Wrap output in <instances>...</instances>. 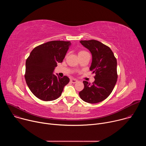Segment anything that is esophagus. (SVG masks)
Masks as SVG:
<instances>
[{
	"instance_id": "esophagus-1",
	"label": "esophagus",
	"mask_w": 146,
	"mask_h": 146,
	"mask_svg": "<svg viewBox=\"0 0 146 146\" xmlns=\"http://www.w3.org/2000/svg\"><path fill=\"white\" fill-rule=\"evenodd\" d=\"M77 81H77V80H76V79H71V80H70V82H72V83H74H74L77 82Z\"/></svg>"
}]
</instances>
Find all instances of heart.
<instances>
[{"label":"heart","instance_id":"b5f03b06","mask_svg":"<svg viewBox=\"0 0 146 146\" xmlns=\"http://www.w3.org/2000/svg\"><path fill=\"white\" fill-rule=\"evenodd\" d=\"M86 53H88V52L86 51H84V50H81L78 52V55H81V54H86Z\"/></svg>","mask_w":146,"mask_h":146}]
</instances>
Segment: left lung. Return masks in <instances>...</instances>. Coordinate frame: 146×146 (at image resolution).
Here are the masks:
<instances>
[{"mask_svg": "<svg viewBox=\"0 0 146 146\" xmlns=\"http://www.w3.org/2000/svg\"><path fill=\"white\" fill-rule=\"evenodd\" d=\"M80 43L92 54L90 69L95 76L92 84L83 81L84 87L79 95L84 102L97 103L106 99L115 87L118 78L117 59L109 47L98 40H81Z\"/></svg>", "mask_w": 146, "mask_h": 146, "instance_id": "1", "label": "left lung"}]
</instances>
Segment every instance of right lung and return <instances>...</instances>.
I'll return each mask as SVG.
<instances>
[{"label":"right lung","mask_w":146,"mask_h":146,"mask_svg":"<svg viewBox=\"0 0 146 146\" xmlns=\"http://www.w3.org/2000/svg\"><path fill=\"white\" fill-rule=\"evenodd\" d=\"M70 44V41L62 40L48 41L34 48L27 59L25 81L31 91L39 99H56L69 83L67 76L60 78L52 73L57 64L63 61Z\"/></svg>","instance_id":"add662e5"}]
</instances>
